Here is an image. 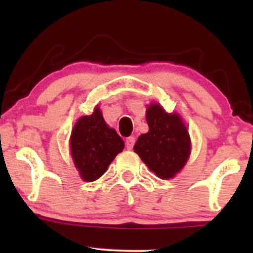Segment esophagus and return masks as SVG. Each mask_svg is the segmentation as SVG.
<instances>
[{
	"mask_svg": "<svg viewBox=\"0 0 253 253\" xmlns=\"http://www.w3.org/2000/svg\"><path fill=\"white\" fill-rule=\"evenodd\" d=\"M134 144H135L134 136H129V138L126 139V147L128 150H132L133 146H134Z\"/></svg>",
	"mask_w": 253,
	"mask_h": 253,
	"instance_id": "34e87169",
	"label": "esophagus"
}]
</instances>
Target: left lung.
Here are the masks:
<instances>
[{"label":"left lung","instance_id":"obj_1","mask_svg":"<svg viewBox=\"0 0 253 253\" xmlns=\"http://www.w3.org/2000/svg\"><path fill=\"white\" fill-rule=\"evenodd\" d=\"M146 121L149 132L139 136L134 151L157 176L171 178L189 157L188 130L178 115L169 114L159 104H151L147 108Z\"/></svg>","mask_w":253,"mask_h":253}]
</instances>
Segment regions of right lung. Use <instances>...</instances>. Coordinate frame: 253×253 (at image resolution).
Instances as JSON below:
<instances>
[{
  "label": "right lung",
  "instance_id": "add662e5",
  "mask_svg": "<svg viewBox=\"0 0 253 253\" xmlns=\"http://www.w3.org/2000/svg\"><path fill=\"white\" fill-rule=\"evenodd\" d=\"M74 163L84 181L100 178L119 152L124 150V140L115 129L104 123L100 109L95 108L88 117L75 125L70 139Z\"/></svg>",
  "mask_w": 253,
  "mask_h": 253
}]
</instances>
